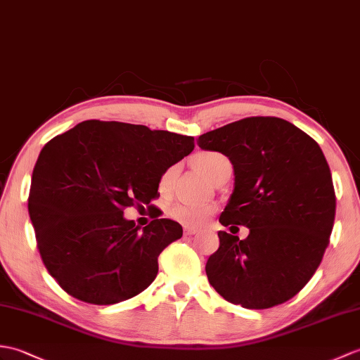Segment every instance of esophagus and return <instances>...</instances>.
Returning <instances> with one entry per match:
<instances>
[{
  "instance_id": "obj_1",
  "label": "esophagus",
  "mask_w": 360,
  "mask_h": 360,
  "mask_svg": "<svg viewBox=\"0 0 360 360\" xmlns=\"http://www.w3.org/2000/svg\"><path fill=\"white\" fill-rule=\"evenodd\" d=\"M198 233V230H195V229H188V227H186L184 229V235L186 236H191V235H196Z\"/></svg>"
}]
</instances>
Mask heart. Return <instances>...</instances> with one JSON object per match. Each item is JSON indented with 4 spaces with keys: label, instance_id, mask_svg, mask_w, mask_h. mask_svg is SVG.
Returning <instances> with one entry per match:
<instances>
[{
    "label": "heart",
    "instance_id": "heart-1",
    "mask_svg": "<svg viewBox=\"0 0 360 360\" xmlns=\"http://www.w3.org/2000/svg\"><path fill=\"white\" fill-rule=\"evenodd\" d=\"M193 164L196 167V170L199 173H202L208 181H213L224 169L231 167L227 156L219 152H212V150H208V152H199L198 155H195ZM173 174L174 167H170V169H167L161 174L160 182H158V187H160L161 191L169 190ZM213 212V205L195 204H174L169 210L172 218L176 222L186 225V227H199V225H202Z\"/></svg>",
    "mask_w": 360,
    "mask_h": 360
}]
</instances>
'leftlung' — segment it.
Segmentation results:
<instances>
[{
    "label": "left lung",
    "mask_w": 360,
    "mask_h": 360,
    "mask_svg": "<svg viewBox=\"0 0 360 360\" xmlns=\"http://www.w3.org/2000/svg\"><path fill=\"white\" fill-rule=\"evenodd\" d=\"M202 150L225 155L235 188L224 227L245 225V239L219 231L208 257L210 285L231 304L264 310L296 296L319 266L336 213L331 172L319 144L291 122L252 116L207 131Z\"/></svg>",
    "instance_id": "1"
}]
</instances>
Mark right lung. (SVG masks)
Wrapping results in <instances>:
<instances>
[{"label": "right lung", "mask_w": 360, "mask_h": 360, "mask_svg": "<svg viewBox=\"0 0 360 360\" xmlns=\"http://www.w3.org/2000/svg\"><path fill=\"white\" fill-rule=\"evenodd\" d=\"M193 141L90 120L43 147L32 173L29 214L41 259L65 293L110 305L155 281L158 256L181 239L182 227L153 219L139 230L124 210L160 196L161 174L193 152Z\"/></svg>", "instance_id": "add662e5"}]
</instances>
